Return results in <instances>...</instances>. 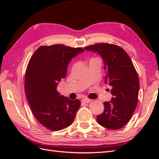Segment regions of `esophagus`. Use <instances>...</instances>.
<instances>
[{
    "label": "esophagus",
    "mask_w": 159,
    "mask_h": 159,
    "mask_svg": "<svg viewBox=\"0 0 159 159\" xmlns=\"http://www.w3.org/2000/svg\"><path fill=\"white\" fill-rule=\"evenodd\" d=\"M92 102V100L88 99V98H84L83 99H81V102L82 103H89L90 102Z\"/></svg>",
    "instance_id": "esophagus-1"
}]
</instances>
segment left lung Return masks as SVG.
Returning <instances> with one entry per match:
<instances>
[{
	"label": "left lung",
	"mask_w": 159,
	"mask_h": 159,
	"mask_svg": "<svg viewBox=\"0 0 159 159\" xmlns=\"http://www.w3.org/2000/svg\"><path fill=\"white\" fill-rule=\"evenodd\" d=\"M99 54L103 60L105 84L112 88L113 97L105 102L103 113L97 115L98 123L103 127L117 130L129 121L136 109L139 81L133 62L121 47L101 43L84 48Z\"/></svg>",
	"instance_id": "left-lung-1"
}]
</instances>
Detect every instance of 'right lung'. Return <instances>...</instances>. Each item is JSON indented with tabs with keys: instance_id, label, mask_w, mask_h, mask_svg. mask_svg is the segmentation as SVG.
<instances>
[{
	"instance_id": "right-lung-1",
	"label": "right lung",
	"mask_w": 159,
	"mask_h": 159,
	"mask_svg": "<svg viewBox=\"0 0 159 159\" xmlns=\"http://www.w3.org/2000/svg\"><path fill=\"white\" fill-rule=\"evenodd\" d=\"M83 52L81 48L61 44L41 46L28 64L25 84L27 100L37 121L51 131L71 125L80 107L78 99L61 95L57 87L66 78L70 61Z\"/></svg>"
}]
</instances>
